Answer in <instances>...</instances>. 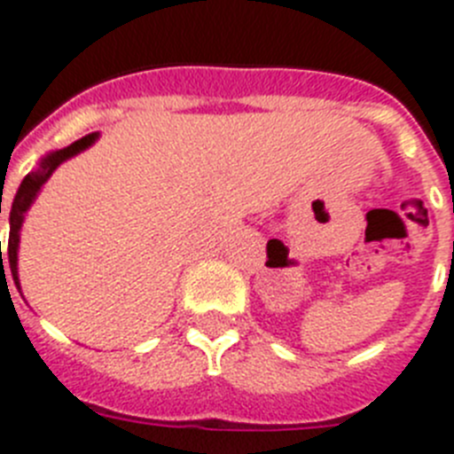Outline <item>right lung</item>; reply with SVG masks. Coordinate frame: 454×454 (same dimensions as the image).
Returning <instances> with one entry per match:
<instances>
[{
    "instance_id": "right-lung-1",
    "label": "right lung",
    "mask_w": 454,
    "mask_h": 454,
    "mask_svg": "<svg viewBox=\"0 0 454 454\" xmlns=\"http://www.w3.org/2000/svg\"><path fill=\"white\" fill-rule=\"evenodd\" d=\"M96 139H98V133H91V135H84L82 139H77L73 142L71 146H66V149L59 151H52L48 156L43 158L41 165H38L34 172H29L22 179L20 188L15 192V200L11 204V215H9V223H11V231H9V266H11V275H13V282L15 286L20 289V280H18V246H20V230H22V223H25V213L29 211V207L34 204L36 195L41 192L43 184L52 176V172L59 168L61 162L68 160V158L77 156L80 151L89 149V146L94 145ZM0 257H2V241H0ZM4 264V262H2ZM6 275V273H4Z\"/></svg>"
}]
</instances>
